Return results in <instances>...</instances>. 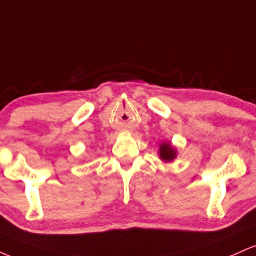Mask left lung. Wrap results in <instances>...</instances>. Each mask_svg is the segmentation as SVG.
Instances as JSON below:
<instances>
[{"mask_svg": "<svg viewBox=\"0 0 256 256\" xmlns=\"http://www.w3.org/2000/svg\"><path fill=\"white\" fill-rule=\"evenodd\" d=\"M176 156V150L168 143H164L160 148V158L165 161H172Z\"/></svg>", "mask_w": 256, "mask_h": 256, "instance_id": "obj_1", "label": "left lung"}]
</instances>
